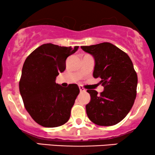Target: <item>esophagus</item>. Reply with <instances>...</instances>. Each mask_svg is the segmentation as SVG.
Segmentation results:
<instances>
[{"label":"esophagus","mask_w":155,"mask_h":155,"mask_svg":"<svg viewBox=\"0 0 155 155\" xmlns=\"http://www.w3.org/2000/svg\"><path fill=\"white\" fill-rule=\"evenodd\" d=\"M79 87V90H80V92H86V89L84 88L83 86H81V85H80V86Z\"/></svg>","instance_id":"1"}]
</instances>
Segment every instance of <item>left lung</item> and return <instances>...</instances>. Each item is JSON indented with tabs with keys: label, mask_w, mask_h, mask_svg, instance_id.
Here are the masks:
<instances>
[{
	"label": "left lung",
	"mask_w": 155,
	"mask_h": 155,
	"mask_svg": "<svg viewBox=\"0 0 155 155\" xmlns=\"http://www.w3.org/2000/svg\"><path fill=\"white\" fill-rule=\"evenodd\" d=\"M81 49L95 58L93 76L101 78L104 90L100 94L87 90L91 101L86 105L87 114L93 123L114 125L127 116L136 97L138 76L130 57L108 42Z\"/></svg>",
	"instance_id": "8db88e82"
}]
</instances>
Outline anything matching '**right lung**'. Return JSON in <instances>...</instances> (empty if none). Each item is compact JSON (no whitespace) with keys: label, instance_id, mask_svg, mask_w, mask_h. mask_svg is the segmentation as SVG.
<instances>
[{"label":"right lung","instance_id":"add662e5","mask_svg":"<svg viewBox=\"0 0 155 155\" xmlns=\"http://www.w3.org/2000/svg\"><path fill=\"white\" fill-rule=\"evenodd\" d=\"M78 48L45 44L35 49L25 61L19 92L27 111L43 127H59L70 118L79 88L76 84L64 88L55 82V79L65 71L68 57Z\"/></svg>","mask_w":155,"mask_h":155}]
</instances>
